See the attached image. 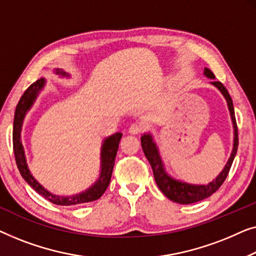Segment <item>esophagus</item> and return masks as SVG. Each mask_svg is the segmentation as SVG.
<instances>
[{"label": "esophagus", "mask_w": 256, "mask_h": 256, "mask_svg": "<svg viewBox=\"0 0 256 256\" xmlns=\"http://www.w3.org/2000/svg\"><path fill=\"white\" fill-rule=\"evenodd\" d=\"M142 131H144V128L140 124H136V123L131 124L128 128V133H131V134H139V133H142Z\"/></svg>", "instance_id": "obj_1"}]
</instances>
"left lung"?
I'll return each mask as SVG.
<instances>
[{
	"mask_svg": "<svg viewBox=\"0 0 256 256\" xmlns=\"http://www.w3.org/2000/svg\"><path fill=\"white\" fill-rule=\"evenodd\" d=\"M204 75L208 78H211L210 84L214 86L222 95L225 97L226 103H228L230 114H231V120L233 124V147L231 156H230L228 162H226L225 167L222 170L219 172V175L214 180H212L208 184H192V183H186L180 180H176L172 178L170 175L166 172L164 161L161 159L159 147L154 142L152 133H144L142 136V147L144 150V154L150 164V167L153 169L154 178L158 186L164 195L172 202L178 204H192L196 203V202L203 200L208 197H210L212 194H214L217 190L220 188V186L224 183L225 178H228L230 168H231L233 160H234L236 150H238V128L234 116V108H233V102L231 96L222 84L219 81L214 80V75L208 68H204Z\"/></svg>",
	"mask_w": 256,
	"mask_h": 256,
	"instance_id": "8db88e82",
	"label": "left lung"
}]
</instances>
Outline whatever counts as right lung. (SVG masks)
Here are the masks:
<instances>
[{
    "mask_svg": "<svg viewBox=\"0 0 256 256\" xmlns=\"http://www.w3.org/2000/svg\"><path fill=\"white\" fill-rule=\"evenodd\" d=\"M56 75H60L61 78H70V74H67L64 70L56 68L54 70ZM46 84V78H40L34 84H32L28 87L23 96L20 97L18 104H17L15 110V118H14V131H12V142H14V153H15V159L17 167L20 169V172L28 184L32 189L36 190L39 195L45 197L46 200L56 205H64V206H73V205H80L89 202L98 200L100 196L106 192L108 186H109L111 175H112V169L114 166V159H116V154L120 146V142L122 139L123 133L116 132L114 134L108 136L103 140L102 147H100V172L97 181L92 186L86 189L84 192L73 196H59L54 194L46 190L34 176H32L28 166L26 164V158H25V152L23 144H22L20 133L22 126H23L24 118L26 116L28 111L31 109L34 103L37 100L42 89Z\"/></svg>",
    "mask_w": 256,
    "mask_h": 256,
    "instance_id": "add662e5",
    "label": "right lung"
}]
</instances>
